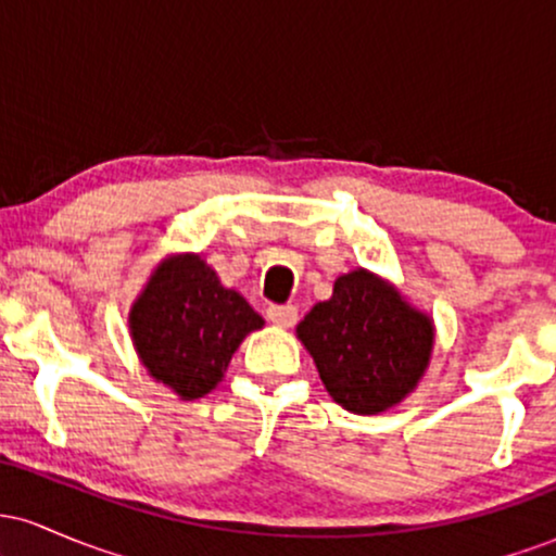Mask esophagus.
Returning a JSON list of instances; mask_svg holds the SVG:
<instances>
[{
  "label": "esophagus",
  "mask_w": 556,
  "mask_h": 556,
  "mask_svg": "<svg viewBox=\"0 0 556 556\" xmlns=\"http://www.w3.org/2000/svg\"><path fill=\"white\" fill-rule=\"evenodd\" d=\"M266 316H269L271 324L287 329L298 321V308L295 305H269V308H266Z\"/></svg>",
  "instance_id": "34e87169"
}]
</instances>
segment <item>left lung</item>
I'll return each instance as SVG.
<instances>
[{
	"mask_svg": "<svg viewBox=\"0 0 556 556\" xmlns=\"http://www.w3.org/2000/svg\"><path fill=\"white\" fill-rule=\"evenodd\" d=\"M295 334L329 397L355 416H379L416 392L437 342L431 314L363 266L334 279Z\"/></svg>",
	"mask_w": 556,
	"mask_h": 556,
	"instance_id": "8db88e82",
	"label": "left lung"
}]
</instances>
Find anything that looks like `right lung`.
<instances>
[{
    "label": "right lung",
    "instance_id": "obj_1",
    "mask_svg": "<svg viewBox=\"0 0 556 556\" xmlns=\"http://www.w3.org/2000/svg\"><path fill=\"white\" fill-rule=\"evenodd\" d=\"M127 329L151 379L188 402L216 389L235 350L264 329V318L222 285L201 253H172L132 300Z\"/></svg>",
    "mask_w": 556,
    "mask_h": 556
}]
</instances>
